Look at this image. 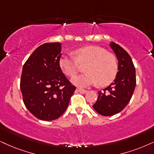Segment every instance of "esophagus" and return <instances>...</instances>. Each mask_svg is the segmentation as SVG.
<instances>
[{
  "label": "esophagus",
  "instance_id": "1",
  "mask_svg": "<svg viewBox=\"0 0 154 154\" xmlns=\"http://www.w3.org/2000/svg\"><path fill=\"white\" fill-rule=\"evenodd\" d=\"M77 91H78L79 92L82 93V94H85V93H86L87 91V90H85V89H80V88H77Z\"/></svg>",
  "mask_w": 154,
  "mask_h": 154
}]
</instances>
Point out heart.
<instances>
[{"label": "heart", "mask_w": 154, "mask_h": 154, "mask_svg": "<svg viewBox=\"0 0 154 154\" xmlns=\"http://www.w3.org/2000/svg\"><path fill=\"white\" fill-rule=\"evenodd\" d=\"M76 58L63 55L60 58L59 65L65 74L73 77L78 72L80 65H87L86 73L72 79V82L79 87H88L96 85L106 86L115 79L118 72L117 60L114 54L108 53L102 48L87 46L75 50Z\"/></svg>", "instance_id": "1"}]
</instances>
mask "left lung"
Wrapping results in <instances>:
<instances>
[{"label":"left lung","mask_w":154,"mask_h":154,"mask_svg":"<svg viewBox=\"0 0 154 154\" xmlns=\"http://www.w3.org/2000/svg\"><path fill=\"white\" fill-rule=\"evenodd\" d=\"M118 60V72L114 82L103 91H98V99L93 108L102 116H112L125 108L136 87V69L129 54L119 45L109 44Z\"/></svg>","instance_id":"left-lung-1"}]
</instances>
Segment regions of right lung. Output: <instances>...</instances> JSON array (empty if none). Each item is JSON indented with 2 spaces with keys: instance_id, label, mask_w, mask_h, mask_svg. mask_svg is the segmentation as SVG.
Segmentation results:
<instances>
[{
  "instance_id": "obj_1",
  "label": "right lung",
  "mask_w": 154,
  "mask_h": 154,
  "mask_svg": "<svg viewBox=\"0 0 154 154\" xmlns=\"http://www.w3.org/2000/svg\"><path fill=\"white\" fill-rule=\"evenodd\" d=\"M61 47L60 42L39 46L23 67L20 90L23 102L40 120L59 118L67 109L76 89L60 67Z\"/></svg>"
}]
</instances>
